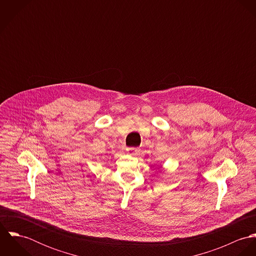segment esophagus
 Instances as JSON below:
<instances>
[{"mask_svg":"<svg viewBox=\"0 0 256 256\" xmlns=\"http://www.w3.org/2000/svg\"><path fill=\"white\" fill-rule=\"evenodd\" d=\"M126 150H127V152L130 154H135L138 152V150H137L136 148H127Z\"/></svg>","mask_w":256,"mask_h":256,"instance_id":"esophagus-1","label":"esophagus"}]
</instances>
